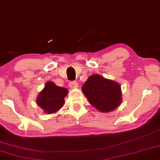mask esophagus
Wrapping results in <instances>:
<instances>
[{"label": "esophagus", "instance_id": "34e87169", "mask_svg": "<svg viewBox=\"0 0 160 160\" xmlns=\"http://www.w3.org/2000/svg\"><path fill=\"white\" fill-rule=\"evenodd\" d=\"M68 86L71 88H75L76 87H78V83H77L75 81H71V82H69Z\"/></svg>", "mask_w": 160, "mask_h": 160}]
</instances>
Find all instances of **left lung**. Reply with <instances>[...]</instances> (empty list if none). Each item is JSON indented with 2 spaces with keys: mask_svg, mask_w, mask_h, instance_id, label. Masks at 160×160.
<instances>
[{
  "mask_svg": "<svg viewBox=\"0 0 160 160\" xmlns=\"http://www.w3.org/2000/svg\"><path fill=\"white\" fill-rule=\"evenodd\" d=\"M82 91L90 104L101 112L115 110L122 101L120 84L99 74L89 76Z\"/></svg>",
  "mask_w": 160,
  "mask_h": 160,
  "instance_id": "obj_1",
  "label": "left lung"
}]
</instances>
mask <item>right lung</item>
<instances>
[{
  "label": "right lung",
  "instance_id": "add662e5",
  "mask_svg": "<svg viewBox=\"0 0 160 160\" xmlns=\"http://www.w3.org/2000/svg\"><path fill=\"white\" fill-rule=\"evenodd\" d=\"M68 91L67 88L57 86L53 82L48 81L45 87L38 93L36 103L46 114L57 112L64 105Z\"/></svg>",
  "mask_w": 160,
  "mask_h": 160
}]
</instances>
